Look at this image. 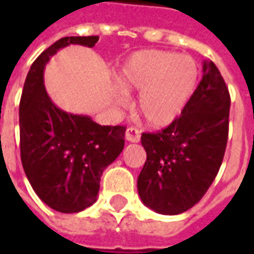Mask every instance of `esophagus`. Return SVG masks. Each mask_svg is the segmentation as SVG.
<instances>
[{"mask_svg":"<svg viewBox=\"0 0 254 254\" xmlns=\"http://www.w3.org/2000/svg\"><path fill=\"white\" fill-rule=\"evenodd\" d=\"M140 132L136 127H127V132H125V138H127L129 143H138L140 141Z\"/></svg>","mask_w":254,"mask_h":254,"instance_id":"esophagus-1","label":"esophagus"}]
</instances>
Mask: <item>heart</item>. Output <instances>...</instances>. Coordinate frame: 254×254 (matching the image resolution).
Segmentation results:
<instances>
[{
    "label": "heart",
    "mask_w": 254,
    "mask_h": 254,
    "mask_svg": "<svg viewBox=\"0 0 254 254\" xmlns=\"http://www.w3.org/2000/svg\"><path fill=\"white\" fill-rule=\"evenodd\" d=\"M200 67L189 56L163 50L133 53L122 64L117 81L127 92H140L137 110L149 127L177 121L194 94Z\"/></svg>",
    "instance_id": "heart-1"
}]
</instances>
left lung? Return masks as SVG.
<instances>
[{"instance_id": "8db88e82", "label": "left lung", "mask_w": 254, "mask_h": 254, "mask_svg": "<svg viewBox=\"0 0 254 254\" xmlns=\"http://www.w3.org/2000/svg\"><path fill=\"white\" fill-rule=\"evenodd\" d=\"M230 95L212 61L181 117L158 133H143L147 160L137 178L144 205L178 215L201 200L218 174L229 136Z\"/></svg>"}]
</instances>
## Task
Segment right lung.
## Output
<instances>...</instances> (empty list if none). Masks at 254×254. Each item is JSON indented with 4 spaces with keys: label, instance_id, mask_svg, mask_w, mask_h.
<instances>
[{
    "label": "right lung",
    "instance_id": "add662e5",
    "mask_svg": "<svg viewBox=\"0 0 254 254\" xmlns=\"http://www.w3.org/2000/svg\"><path fill=\"white\" fill-rule=\"evenodd\" d=\"M99 36H65L30 67L19 107L20 154L31 187L46 205L80 212L98 200L100 177L121 154L125 127H102L89 116L54 105L43 72L50 58L69 45L94 47Z\"/></svg>",
    "mask_w": 254,
    "mask_h": 254
}]
</instances>
